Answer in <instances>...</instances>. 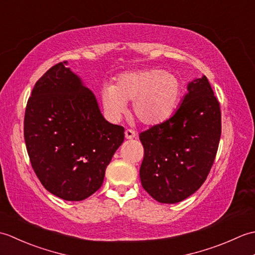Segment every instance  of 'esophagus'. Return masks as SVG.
Here are the masks:
<instances>
[{
  "mask_svg": "<svg viewBox=\"0 0 255 255\" xmlns=\"http://www.w3.org/2000/svg\"><path fill=\"white\" fill-rule=\"evenodd\" d=\"M125 137H126V139H133L136 137V132H134L132 129H126V131H125Z\"/></svg>",
  "mask_w": 255,
  "mask_h": 255,
  "instance_id": "obj_1",
  "label": "esophagus"
}]
</instances>
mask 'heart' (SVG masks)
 Instances as JSON below:
<instances>
[{
    "mask_svg": "<svg viewBox=\"0 0 255 255\" xmlns=\"http://www.w3.org/2000/svg\"><path fill=\"white\" fill-rule=\"evenodd\" d=\"M181 99V83L174 74L151 69L118 75L115 85H105L102 102L107 115L118 119L133 102V115L140 123L154 126L167 121Z\"/></svg>",
    "mask_w": 255,
    "mask_h": 255,
    "instance_id": "b5f03b06",
    "label": "heart"
}]
</instances>
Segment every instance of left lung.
<instances>
[{
    "label": "left lung",
    "mask_w": 255,
    "mask_h": 255,
    "mask_svg": "<svg viewBox=\"0 0 255 255\" xmlns=\"http://www.w3.org/2000/svg\"><path fill=\"white\" fill-rule=\"evenodd\" d=\"M181 106L167 121L140 132L141 185L162 204L191 196L207 178L221 134L220 104L207 78L187 86Z\"/></svg>",
    "instance_id": "8db88e82"
}]
</instances>
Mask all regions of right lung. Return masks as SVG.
I'll use <instances>...</instances> for the list:
<instances>
[{
	"label": "right lung",
	"instance_id": "add662e5",
	"mask_svg": "<svg viewBox=\"0 0 255 255\" xmlns=\"http://www.w3.org/2000/svg\"><path fill=\"white\" fill-rule=\"evenodd\" d=\"M67 66L55 64L36 82L26 105L24 138L42 186L79 202L102 186L125 129L105 121L94 94Z\"/></svg>",
	"mask_w": 255,
	"mask_h": 255
}]
</instances>
